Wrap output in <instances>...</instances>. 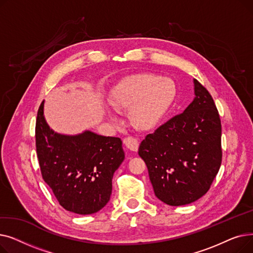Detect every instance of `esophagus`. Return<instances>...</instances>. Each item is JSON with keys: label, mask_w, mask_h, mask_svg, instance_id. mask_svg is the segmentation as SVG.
Returning <instances> with one entry per match:
<instances>
[{"label": "esophagus", "mask_w": 253, "mask_h": 253, "mask_svg": "<svg viewBox=\"0 0 253 253\" xmlns=\"http://www.w3.org/2000/svg\"><path fill=\"white\" fill-rule=\"evenodd\" d=\"M124 144L126 145V148L130 151H133V152H137L138 147H139V143L137 138L133 137V136H128L126 138H124L123 140Z\"/></svg>", "instance_id": "1"}]
</instances>
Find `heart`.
<instances>
[{"label": "heart", "instance_id": "obj_1", "mask_svg": "<svg viewBox=\"0 0 253 253\" xmlns=\"http://www.w3.org/2000/svg\"><path fill=\"white\" fill-rule=\"evenodd\" d=\"M176 89L168 79L155 75H137L117 87L111 103L120 111L132 110V119L142 130L157 127L174 102ZM115 121V117L109 114Z\"/></svg>", "mask_w": 253, "mask_h": 253}]
</instances>
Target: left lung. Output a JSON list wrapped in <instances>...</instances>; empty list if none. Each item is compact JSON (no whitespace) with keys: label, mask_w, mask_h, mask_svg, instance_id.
<instances>
[{"label":"left lung","mask_w":253,"mask_h":253,"mask_svg":"<svg viewBox=\"0 0 253 253\" xmlns=\"http://www.w3.org/2000/svg\"><path fill=\"white\" fill-rule=\"evenodd\" d=\"M195 98L183 113L148 134L138 155L156 197L170 206L204 196L221 164V124L207 89L194 79Z\"/></svg>","instance_id":"obj_1"}]
</instances>
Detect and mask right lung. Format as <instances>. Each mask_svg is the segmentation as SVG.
<instances>
[{
  "instance_id": "obj_1",
  "label": "right lung",
  "mask_w": 253,
  "mask_h": 253,
  "mask_svg": "<svg viewBox=\"0 0 253 253\" xmlns=\"http://www.w3.org/2000/svg\"><path fill=\"white\" fill-rule=\"evenodd\" d=\"M36 148L43 179L65 210L92 214L110 201L113 175L125 158L121 138L89 130L77 135L56 133L46 122L43 101L37 116Z\"/></svg>"
}]
</instances>
